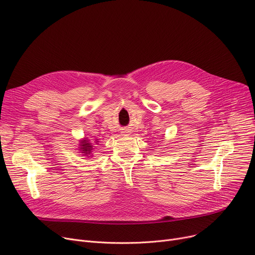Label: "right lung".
I'll use <instances>...</instances> for the list:
<instances>
[{"mask_svg":"<svg viewBox=\"0 0 255 255\" xmlns=\"http://www.w3.org/2000/svg\"><path fill=\"white\" fill-rule=\"evenodd\" d=\"M79 150L82 151V153H84V155H91V152L93 150V145L92 143L90 142V140L88 138L84 139L82 142H80L79 144Z\"/></svg>","mask_w":255,"mask_h":255,"instance_id":"right-lung-1","label":"right lung"}]
</instances>
